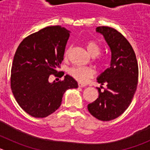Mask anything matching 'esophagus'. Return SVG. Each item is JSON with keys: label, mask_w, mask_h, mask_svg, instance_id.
<instances>
[{"label": "esophagus", "mask_w": 150, "mask_h": 150, "mask_svg": "<svg viewBox=\"0 0 150 150\" xmlns=\"http://www.w3.org/2000/svg\"><path fill=\"white\" fill-rule=\"evenodd\" d=\"M78 86L83 88V87L86 86V85H85V84H83V83H78Z\"/></svg>", "instance_id": "obj_1"}]
</instances>
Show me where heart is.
Listing matches in <instances>:
<instances>
[{
  "label": "heart",
  "instance_id": "obj_1",
  "mask_svg": "<svg viewBox=\"0 0 150 150\" xmlns=\"http://www.w3.org/2000/svg\"><path fill=\"white\" fill-rule=\"evenodd\" d=\"M86 47L88 53L92 57H96V60L98 63L103 62V59L98 55L100 53V46L95 40H90L86 43ZM68 53V50L65 52V56ZM69 74L73 78L79 83H86L90 78L93 77L95 72L93 69L88 67H74L69 70Z\"/></svg>",
  "mask_w": 150,
  "mask_h": 150
}]
</instances>
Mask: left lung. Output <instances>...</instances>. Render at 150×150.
<instances>
[{"instance_id": "1", "label": "left lung", "mask_w": 150, "mask_h": 150, "mask_svg": "<svg viewBox=\"0 0 150 150\" xmlns=\"http://www.w3.org/2000/svg\"><path fill=\"white\" fill-rule=\"evenodd\" d=\"M96 31L103 34L111 52L110 66L98 77V83L107 88L98 90L99 97L88 105L94 117L110 121L122 115L132 103L138 83V64L132 45L117 30L100 26ZM102 88V87H101Z\"/></svg>"}]
</instances>
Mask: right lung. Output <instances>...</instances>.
Segmentation results:
<instances>
[{
    "label": "right lung",
    "mask_w": 150,
    "mask_h": 150,
    "mask_svg": "<svg viewBox=\"0 0 150 150\" xmlns=\"http://www.w3.org/2000/svg\"><path fill=\"white\" fill-rule=\"evenodd\" d=\"M69 37L70 31L64 28L49 26L28 36L17 48L10 86L18 105L33 117L52 114L61 106L66 90L78 87L77 82L69 75L62 81L49 82L51 75L61 74L58 69Z\"/></svg>",
    "instance_id": "add662e5"
}]
</instances>
